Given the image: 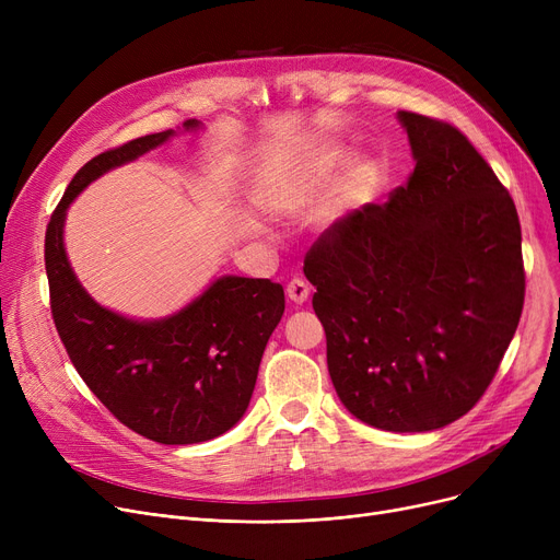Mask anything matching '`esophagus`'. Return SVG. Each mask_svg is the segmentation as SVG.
Segmentation results:
<instances>
[{
  "label": "esophagus",
  "instance_id": "1",
  "mask_svg": "<svg viewBox=\"0 0 560 560\" xmlns=\"http://www.w3.org/2000/svg\"><path fill=\"white\" fill-rule=\"evenodd\" d=\"M285 295H288V300H290V302L304 304V302L308 300V295H311V285H308L304 279L295 277V279H292V281L288 283V288H285Z\"/></svg>",
  "mask_w": 560,
  "mask_h": 560
}]
</instances>
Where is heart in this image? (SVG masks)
I'll return each mask as SVG.
<instances>
[{
	"label": "heart",
	"instance_id": "1",
	"mask_svg": "<svg viewBox=\"0 0 560 560\" xmlns=\"http://www.w3.org/2000/svg\"><path fill=\"white\" fill-rule=\"evenodd\" d=\"M345 163V152L340 147H329V150H322L315 156H311L302 170H298L295 174L290 176L288 188L302 192V190H313L329 184L334 176L338 174V170ZM370 188V172L365 167H354L342 182V195L347 199L361 197L365 190Z\"/></svg>",
	"mask_w": 560,
	"mask_h": 560
}]
</instances>
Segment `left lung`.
I'll return each instance as SVG.
<instances>
[{
  "label": "left lung",
  "mask_w": 560,
  "mask_h": 560,
  "mask_svg": "<svg viewBox=\"0 0 560 560\" xmlns=\"http://www.w3.org/2000/svg\"><path fill=\"white\" fill-rule=\"evenodd\" d=\"M416 170L386 203L319 235L304 260L334 388L397 433L447 427L499 370L524 304L515 203L456 127L399 110Z\"/></svg>",
  "instance_id": "8db88e82"
}]
</instances>
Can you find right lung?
<instances>
[{
  "label": "right lung",
  "instance_id": "1",
  "mask_svg": "<svg viewBox=\"0 0 560 560\" xmlns=\"http://www.w3.org/2000/svg\"><path fill=\"white\" fill-rule=\"evenodd\" d=\"M199 127L197 120L184 122L186 131ZM174 133L136 138L74 174L45 233V268L56 331L85 386L131 431L161 445H195L222 435L245 416L265 345L285 308L283 288L270 279L229 275L179 313L140 322L88 295L63 247L72 199Z\"/></svg>",
  "mask_w": 560,
  "mask_h": 560
}]
</instances>
